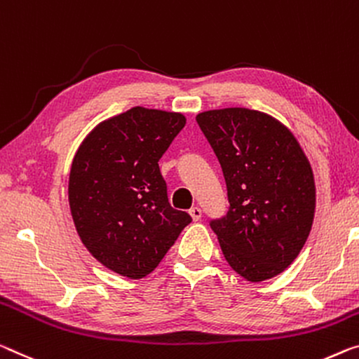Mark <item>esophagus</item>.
Segmentation results:
<instances>
[{"instance_id":"1","label":"esophagus","mask_w":359,"mask_h":359,"mask_svg":"<svg viewBox=\"0 0 359 359\" xmlns=\"http://www.w3.org/2000/svg\"><path fill=\"white\" fill-rule=\"evenodd\" d=\"M190 215H191V219H193V220L198 222V220L201 219V209L198 208V206L191 208V209H190Z\"/></svg>"}]
</instances>
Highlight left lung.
Masks as SVG:
<instances>
[{
  "instance_id": "obj_1",
  "label": "left lung",
  "mask_w": 359,
  "mask_h": 359,
  "mask_svg": "<svg viewBox=\"0 0 359 359\" xmlns=\"http://www.w3.org/2000/svg\"><path fill=\"white\" fill-rule=\"evenodd\" d=\"M229 191L225 217L210 222L225 260L251 283L280 275L302 251L316 208L315 177L281 121L249 108L196 116Z\"/></svg>"
}]
</instances>
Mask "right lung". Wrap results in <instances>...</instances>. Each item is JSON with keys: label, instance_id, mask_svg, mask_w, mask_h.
Masks as SVG:
<instances>
[{"label": "right lung", "instance_id": "1", "mask_svg": "<svg viewBox=\"0 0 359 359\" xmlns=\"http://www.w3.org/2000/svg\"><path fill=\"white\" fill-rule=\"evenodd\" d=\"M185 123L182 113L134 107L99 123L73 158L68 203L76 231L118 275H149L191 222L169 204L158 166Z\"/></svg>", "mask_w": 359, "mask_h": 359}]
</instances>
